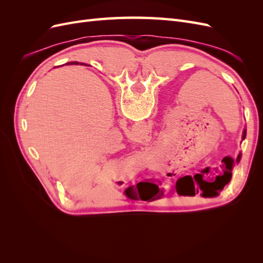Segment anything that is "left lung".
Instances as JSON below:
<instances>
[{"label":"left lung","instance_id":"1","mask_svg":"<svg viewBox=\"0 0 263 263\" xmlns=\"http://www.w3.org/2000/svg\"><path fill=\"white\" fill-rule=\"evenodd\" d=\"M247 129L245 128L242 132V140L246 138ZM241 154L237 157V163L240 161ZM232 179V173L227 174L225 177H216V180L214 182H208V180H204L203 176L201 174H195V177L192 178L191 176L183 177L177 182V192L183 195H195L197 193H201L204 197H214L217 196L219 191L224 189V186L230 182Z\"/></svg>","mask_w":263,"mask_h":263}]
</instances>
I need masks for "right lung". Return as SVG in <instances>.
Here are the masks:
<instances>
[{"instance_id":"1","label":"right lung","mask_w":263,"mask_h":263,"mask_svg":"<svg viewBox=\"0 0 263 263\" xmlns=\"http://www.w3.org/2000/svg\"><path fill=\"white\" fill-rule=\"evenodd\" d=\"M73 63H74V62H73ZM71 65H72V63H71ZM74 65H78V62H76V63H74ZM85 66H86V65H85Z\"/></svg>"}]
</instances>
